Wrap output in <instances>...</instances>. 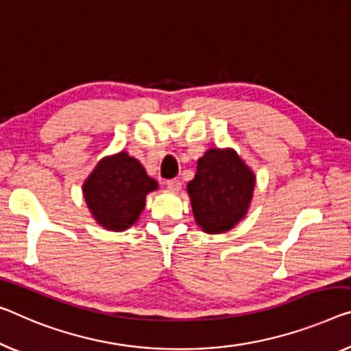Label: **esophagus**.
<instances>
[{
  "label": "esophagus",
  "mask_w": 351,
  "mask_h": 351,
  "mask_svg": "<svg viewBox=\"0 0 351 351\" xmlns=\"http://www.w3.org/2000/svg\"><path fill=\"white\" fill-rule=\"evenodd\" d=\"M167 189L171 192H180L181 191V181L180 180H169L167 181Z\"/></svg>",
  "instance_id": "1"
}]
</instances>
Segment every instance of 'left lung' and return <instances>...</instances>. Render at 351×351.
<instances>
[{"mask_svg":"<svg viewBox=\"0 0 351 351\" xmlns=\"http://www.w3.org/2000/svg\"><path fill=\"white\" fill-rule=\"evenodd\" d=\"M255 173L233 148H209L197 162L187 193L197 226L208 234L226 233L247 216Z\"/></svg>","mask_w":351,"mask_h":351,"instance_id":"left-lung-1","label":"left lung"}]
</instances>
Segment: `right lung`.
Masks as SVG:
<instances>
[{
    "label": "right lung",
    "instance_id": "1",
    "mask_svg": "<svg viewBox=\"0 0 351 351\" xmlns=\"http://www.w3.org/2000/svg\"><path fill=\"white\" fill-rule=\"evenodd\" d=\"M158 189L159 182L125 151L102 158L82 186L93 219L110 232L132 227L145 209L146 195Z\"/></svg>",
    "mask_w": 351,
    "mask_h": 351
}]
</instances>
